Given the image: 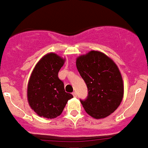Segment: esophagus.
<instances>
[{
  "mask_svg": "<svg viewBox=\"0 0 148 148\" xmlns=\"http://www.w3.org/2000/svg\"><path fill=\"white\" fill-rule=\"evenodd\" d=\"M73 95L74 97H76V96H77V93H76L75 91H74V92H73Z\"/></svg>",
  "mask_w": 148,
  "mask_h": 148,
  "instance_id": "esophagus-1",
  "label": "esophagus"
}]
</instances>
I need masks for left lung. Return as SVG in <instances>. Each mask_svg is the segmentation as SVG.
<instances>
[{"mask_svg":"<svg viewBox=\"0 0 148 148\" xmlns=\"http://www.w3.org/2000/svg\"><path fill=\"white\" fill-rule=\"evenodd\" d=\"M75 64L88 89L87 99L80 100L85 111L95 119L110 116L124 96V83L117 65L105 53L96 50L78 57Z\"/></svg>","mask_w":148,"mask_h":148,"instance_id":"left-lung-1","label":"left lung"}]
</instances>
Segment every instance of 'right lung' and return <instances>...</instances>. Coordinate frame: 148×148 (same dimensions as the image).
<instances>
[{
  "mask_svg": "<svg viewBox=\"0 0 148 148\" xmlns=\"http://www.w3.org/2000/svg\"><path fill=\"white\" fill-rule=\"evenodd\" d=\"M65 59L49 53L34 66L27 84V101L31 108L39 116L53 119L60 116L73 95L64 90L58 72Z\"/></svg>",
  "mask_w": 148,
  "mask_h": 148,
  "instance_id": "obj_1",
  "label": "right lung"
}]
</instances>
